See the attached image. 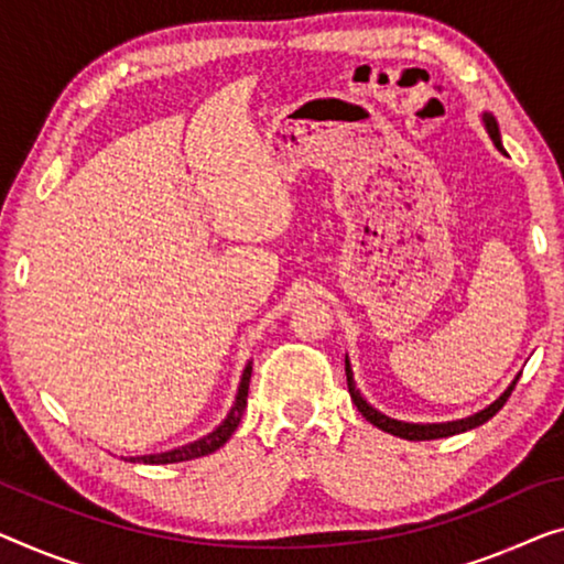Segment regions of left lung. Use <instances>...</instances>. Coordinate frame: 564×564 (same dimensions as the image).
Masks as SVG:
<instances>
[{
  "mask_svg": "<svg viewBox=\"0 0 564 564\" xmlns=\"http://www.w3.org/2000/svg\"><path fill=\"white\" fill-rule=\"evenodd\" d=\"M484 123H486V131H489V137H491L494 144H497L499 151H503L497 119H494L491 113H484ZM344 362H347V384H349V394H351V400H355V405H357L359 413H362V415L369 420V423L380 427V431L390 433V435H398V438H405V441H435V438H448V435L466 433V431H470V427L484 425L486 420H491L494 415L499 413V410L503 408V402L509 400V394H511V390H514V384H517V380H514V382L509 384L507 390H503V392L499 394V400H494L489 408L478 410L476 415H468V417H464V420H451V423H425V425H423V423H402V420H394V417L382 415L380 410H375L372 405H369V402H367V400L362 398V394H359V390H357L355 375H351V367H349V359H344Z\"/></svg>",
  "mask_w": 564,
  "mask_h": 564,
  "instance_id": "1",
  "label": "left lung"
}]
</instances>
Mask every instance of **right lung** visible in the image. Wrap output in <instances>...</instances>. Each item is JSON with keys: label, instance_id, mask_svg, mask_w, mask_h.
I'll use <instances>...</instances> for the list:
<instances>
[{"label": "right lung", "instance_id": "right-lung-1", "mask_svg": "<svg viewBox=\"0 0 564 564\" xmlns=\"http://www.w3.org/2000/svg\"><path fill=\"white\" fill-rule=\"evenodd\" d=\"M250 372H253V362H248L246 369H242L240 388H238V394H235V405L230 408L228 417H225L223 423L217 425L213 433H207L205 438H199V441H195V443L182 445V448L164 451V453H154V456H139V458H131V460H139V464H180V460H192V458L209 456V453H215L217 448H220V445H225V443L230 441V435L235 433V427L240 425L242 410H246V405H248Z\"/></svg>", "mask_w": 564, "mask_h": 564}]
</instances>
